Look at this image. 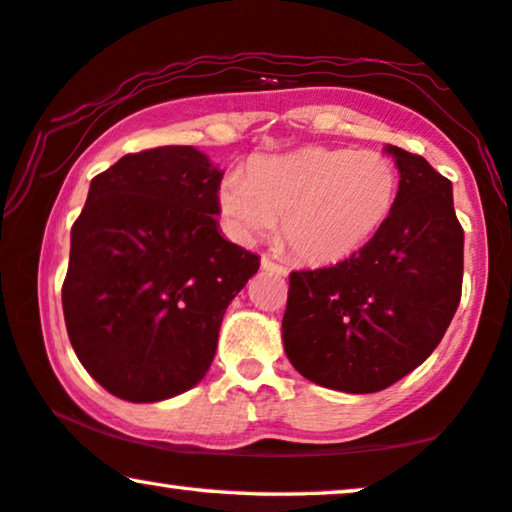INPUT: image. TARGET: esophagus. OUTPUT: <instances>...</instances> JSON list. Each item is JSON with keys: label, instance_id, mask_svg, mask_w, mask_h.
I'll return each instance as SVG.
<instances>
[{"label": "esophagus", "instance_id": "1", "mask_svg": "<svg viewBox=\"0 0 512 512\" xmlns=\"http://www.w3.org/2000/svg\"><path fill=\"white\" fill-rule=\"evenodd\" d=\"M261 268H263V270H268V272H275V275H279V277H286V275H289V270H286L282 263L272 261V258H268V256H263V258H261Z\"/></svg>", "mask_w": 512, "mask_h": 512}]
</instances>
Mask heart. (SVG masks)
<instances>
[{
    "label": "heart",
    "mask_w": 512,
    "mask_h": 512,
    "mask_svg": "<svg viewBox=\"0 0 512 512\" xmlns=\"http://www.w3.org/2000/svg\"><path fill=\"white\" fill-rule=\"evenodd\" d=\"M396 191V165L380 151L303 146L251 158L247 177L226 174L216 205L233 240L254 242L282 216V237L300 261L333 265L373 240Z\"/></svg>",
    "instance_id": "1"
}]
</instances>
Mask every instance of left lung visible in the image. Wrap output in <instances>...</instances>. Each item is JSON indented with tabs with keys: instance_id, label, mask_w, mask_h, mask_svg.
<instances>
[{
	"instance_id": "1",
	"label": "left lung",
	"mask_w": 512,
	"mask_h": 512,
	"mask_svg": "<svg viewBox=\"0 0 512 512\" xmlns=\"http://www.w3.org/2000/svg\"><path fill=\"white\" fill-rule=\"evenodd\" d=\"M398 193L366 247L338 265L291 272L282 319L291 366L319 387L375 394L429 359L459 307L464 230L452 184L387 144Z\"/></svg>"
}]
</instances>
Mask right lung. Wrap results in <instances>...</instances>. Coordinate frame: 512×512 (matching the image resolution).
Instances as JSON below:
<instances>
[{"label": "right lung", "instance_id": "1", "mask_svg": "<svg viewBox=\"0 0 512 512\" xmlns=\"http://www.w3.org/2000/svg\"><path fill=\"white\" fill-rule=\"evenodd\" d=\"M223 172L193 146L128 153L90 181L72 226L62 312L109 394L156 403L193 389L261 258L221 235Z\"/></svg>", "mask_w": 512, "mask_h": 512}]
</instances>
